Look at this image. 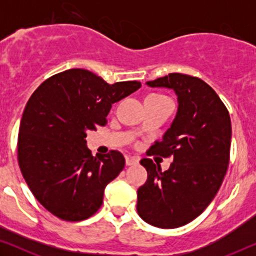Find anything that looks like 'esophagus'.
<instances>
[{
    "label": "esophagus",
    "mask_w": 256,
    "mask_h": 256,
    "mask_svg": "<svg viewBox=\"0 0 256 256\" xmlns=\"http://www.w3.org/2000/svg\"><path fill=\"white\" fill-rule=\"evenodd\" d=\"M140 162V158L136 156H127L126 157V164H127L128 166H136V164H138Z\"/></svg>",
    "instance_id": "1"
}]
</instances>
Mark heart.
<instances>
[{"label":"heart","instance_id":"b5f03b06","mask_svg":"<svg viewBox=\"0 0 256 256\" xmlns=\"http://www.w3.org/2000/svg\"><path fill=\"white\" fill-rule=\"evenodd\" d=\"M155 96V98H166L164 96H160V94H152V96Z\"/></svg>","mask_w":256,"mask_h":256}]
</instances>
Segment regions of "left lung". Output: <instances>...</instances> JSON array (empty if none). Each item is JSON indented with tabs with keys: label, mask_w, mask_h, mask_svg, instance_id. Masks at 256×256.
I'll use <instances>...</instances> for the list:
<instances>
[{
	"label": "left lung",
	"mask_w": 256,
	"mask_h": 256,
	"mask_svg": "<svg viewBox=\"0 0 256 256\" xmlns=\"http://www.w3.org/2000/svg\"><path fill=\"white\" fill-rule=\"evenodd\" d=\"M172 88L178 112L148 156L172 157L162 171L152 158L141 160L148 180L138 191V213L150 225L176 228L197 218L216 197L230 163V118L211 86L197 76L169 73L146 82Z\"/></svg>",
	"instance_id": "obj_1"
}]
</instances>
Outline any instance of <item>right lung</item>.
<instances>
[{
  "mask_svg": "<svg viewBox=\"0 0 256 256\" xmlns=\"http://www.w3.org/2000/svg\"><path fill=\"white\" fill-rule=\"evenodd\" d=\"M141 87L108 84L88 70L71 68L40 84L24 108L17 138L20 169L34 198L66 222L101 208L106 185L124 168L118 150L92 156L86 132L107 124L112 104Z\"/></svg>",
  "mask_w": 256,
  "mask_h": 256,
  "instance_id": "1",
  "label": "right lung"
}]
</instances>
